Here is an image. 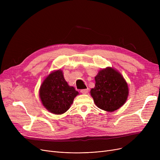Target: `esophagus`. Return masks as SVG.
Masks as SVG:
<instances>
[{
    "instance_id": "34e87169",
    "label": "esophagus",
    "mask_w": 160,
    "mask_h": 160,
    "mask_svg": "<svg viewBox=\"0 0 160 160\" xmlns=\"http://www.w3.org/2000/svg\"><path fill=\"white\" fill-rule=\"evenodd\" d=\"M89 91V89H81L80 90V92L82 93V94H86L88 93Z\"/></svg>"
}]
</instances>
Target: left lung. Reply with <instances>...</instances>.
<instances>
[{"label":"left lung","instance_id":"obj_1","mask_svg":"<svg viewBox=\"0 0 160 160\" xmlns=\"http://www.w3.org/2000/svg\"><path fill=\"white\" fill-rule=\"evenodd\" d=\"M95 104L101 110L113 112L121 107L128 95V88L122 75L111 67L100 71L95 87L91 90Z\"/></svg>","mask_w":160,"mask_h":160}]
</instances>
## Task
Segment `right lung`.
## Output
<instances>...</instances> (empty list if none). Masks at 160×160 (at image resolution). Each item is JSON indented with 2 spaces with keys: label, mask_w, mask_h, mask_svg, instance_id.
<instances>
[{
  "label": "right lung",
  "mask_w": 160,
  "mask_h": 160,
  "mask_svg": "<svg viewBox=\"0 0 160 160\" xmlns=\"http://www.w3.org/2000/svg\"><path fill=\"white\" fill-rule=\"evenodd\" d=\"M78 94L65 81L62 71L50 73L41 84L39 96L43 105L54 114H62L70 108Z\"/></svg>",
  "instance_id": "right-lung-1"
}]
</instances>
